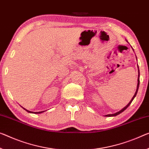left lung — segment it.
<instances>
[{"instance_id": "left-lung-1", "label": "left lung", "mask_w": 149, "mask_h": 149, "mask_svg": "<svg viewBox=\"0 0 149 149\" xmlns=\"http://www.w3.org/2000/svg\"><path fill=\"white\" fill-rule=\"evenodd\" d=\"M137 59V58H136ZM138 68H139V66H138ZM138 71H139V75H138V83H137V87H136V92H135V93H134V96L133 97H132V99L130 100V101L129 102V104H128L127 106L126 107H125L124 108H123V109H121L120 111H118V112H116V113H114V114H107V115H105V116H116V115H118V114H120L121 113H123V111H125V110H126L127 109V107L129 106V105L131 104V102H132V100H134V97H136V94H137V92H138V90H139V83H140V81H139V77H140V72H139V68L138 69Z\"/></svg>"}]
</instances>
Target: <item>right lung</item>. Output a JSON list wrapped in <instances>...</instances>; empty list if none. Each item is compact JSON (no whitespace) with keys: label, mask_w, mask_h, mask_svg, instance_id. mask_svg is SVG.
Instances as JSON below:
<instances>
[{"label":"right lung","mask_w":149,"mask_h":149,"mask_svg":"<svg viewBox=\"0 0 149 149\" xmlns=\"http://www.w3.org/2000/svg\"><path fill=\"white\" fill-rule=\"evenodd\" d=\"M22 108H23V107H22ZM25 111H27L28 112V113H35V114H40V113H43V112H45V111H40V112H32V111H28V110H26V109H25L24 108H23Z\"/></svg>","instance_id":"1"}]
</instances>
